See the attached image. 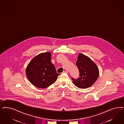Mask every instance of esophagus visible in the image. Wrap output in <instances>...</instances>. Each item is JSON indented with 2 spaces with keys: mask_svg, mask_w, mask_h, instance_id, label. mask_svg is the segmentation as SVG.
Returning a JSON list of instances; mask_svg holds the SVG:
<instances>
[{
  "mask_svg": "<svg viewBox=\"0 0 124 124\" xmlns=\"http://www.w3.org/2000/svg\"><path fill=\"white\" fill-rule=\"evenodd\" d=\"M62 73H68V72H67V71H63Z\"/></svg>",
  "mask_w": 124,
  "mask_h": 124,
  "instance_id": "1",
  "label": "esophagus"
}]
</instances>
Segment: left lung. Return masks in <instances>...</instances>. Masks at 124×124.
<instances>
[{"instance_id": "obj_1", "label": "left lung", "mask_w": 124, "mask_h": 124, "mask_svg": "<svg viewBox=\"0 0 124 124\" xmlns=\"http://www.w3.org/2000/svg\"><path fill=\"white\" fill-rule=\"evenodd\" d=\"M76 65L79 72V77L77 79L72 78L73 83L80 88L91 87L99 76V70L96 64L87 56L80 53Z\"/></svg>"}]
</instances>
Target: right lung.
Returning a JSON list of instances; mask_svg holds the SVG:
<instances>
[{
	"instance_id": "right-lung-1",
	"label": "right lung",
	"mask_w": 124,
	"mask_h": 124,
	"mask_svg": "<svg viewBox=\"0 0 124 124\" xmlns=\"http://www.w3.org/2000/svg\"><path fill=\"white\" fill-rule=\"evenodd\" d=\"M60 75L51 62V53H42L34 57L26 69L28 80L37 88H46L54 84Z\"/></svg>"
}]
</instances>
